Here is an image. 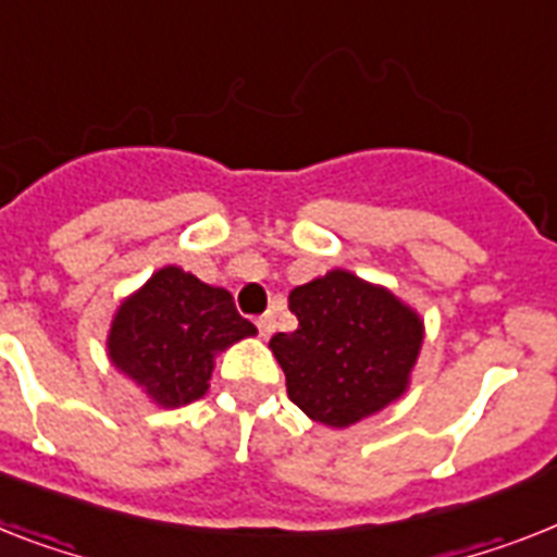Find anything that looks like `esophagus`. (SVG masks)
Here are the masks:
<instances>
[{"label": "esophagus", "instance_id": "esophagus-1", "mask_svg": "<svg viewBox=\"0 0 557 557\" xmlns=\"http://www.w3.org/2000/svg\"><path fill=\"white\" fill-rule=\"evenodd\" d=\"M257 329H260V337H269L274 332V314H263V318L257 320Z\"/></svg>", "mask_w": 557, "mask_h": 557}]
</instances>
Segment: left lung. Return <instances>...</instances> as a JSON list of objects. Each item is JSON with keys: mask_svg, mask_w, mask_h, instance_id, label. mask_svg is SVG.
<instances>
[{"mask_svg": "<svg viewBox=\"0 0 557 557\" xmlns=\"http://www.w3.org/2000/svg\"><path fill=\"white\" fill-rule=\"evenodd\" d=\"M294 332L271 337L294 406L346 429L404 395L423 320L392 292L334 269L288 294Z\"/></svg>", "mask_w": 557, "mask_h": 557, "instance_id": "obj_1", "label": "left lung"}]
</instances>
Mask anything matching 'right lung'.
<instances>
[{"label":"right lung","instance_id":"add662e5","mask_svg":"<svg viewBox=\"0 0 557 557\" xmlns=\"http://www.w3.org/2000/svg\"><path fill=\"white\" fill-rule=\"evenodd\" d=\"M257 334L225 288L165 265L122 302L108 357L160 406H185L208 392L214 357Z\"/></svg>","mask_w":557,"mask_h":557}]
</instances>
